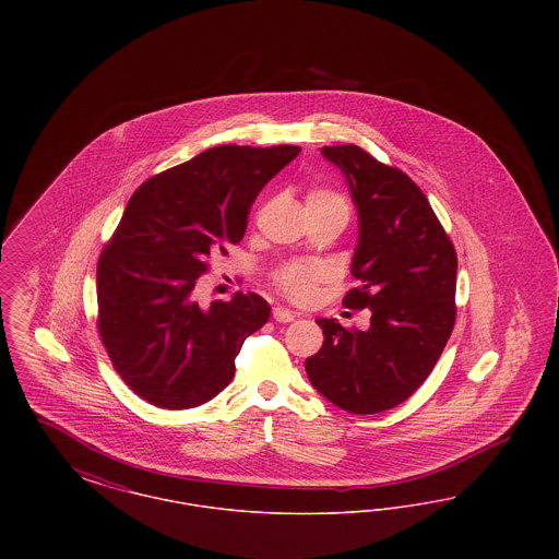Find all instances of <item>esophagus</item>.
Instances as JSON below:
<instances>
[{
  "label": "esophagus",
  "mask_w": 559,
  "mask_h": 559,
  "mask_svg": "<svg viewBox=\"0 0 559 559\" xmlns=\"http://www.w3.org/2000/svg\"><path fill=\"white\" fill-rule=\"evenodd\" d=\"M272 319L276 320V322H292V320L295 319V314H293L292 310H287V308L276 306V308L272 310Z\"/></svg>",
  "instance_id": "1"
}]
</instances>
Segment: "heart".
I'll use <instances>...</instances> for the list:
<instances>
[{"label": "heart", "instance_id": "1", "mask_svg": "<svg viewBox=\"0 0 559 559\" xmlns=\"http://www.w3.org/2000/svg\"><path fill=\"white\" fill-rule=\"evenodd\" d=\"M306 203H340L346 205L344 199L331 190H310L306 197ZM274 285L285 293L287 297H292L293 301H308L314 297L319 283L326 278V270L319 264H299L292 262L285 266L278 267L274 274Z\"/></svg>", "mask_w": 559, "mask_h": 559}]
</instances>
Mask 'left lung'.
<instances>
[{
	"instance_id": "left-lung-1",
	"label": "left lung",
	"mask_w": 559,
	"mask_h": 559,
	"mask_svg": "<svg viewBox=\"0 0 559 559\" xmlns=\"http://www.w3.org/2000/svg\"><path fill=\"white\" fill-rule=\"evenodd\" d=\"M352 190L360 281L344 306L371 310L367 331L319 319L324 342L306 360L310 383L354 415L390 411L411 399L436 367L456 319V251L426 194L399 167L356 144L322 146Z\"/></svg>"
}]
</instances>
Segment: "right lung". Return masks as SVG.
<instances>
[{"label":"right lung","mask_w":559,"mask_h":559,"mask_svg":"<svg viewBox=\"0 0 559 559\" xmlns=\"http://www.w3.org/2000/svg\"><path fill=\"white\" fill-rule=\"evenodd\" d=\"M299 151L222 144L133 192L98 260L96 324L112 369L140 399L182 411L230 383L270 306L255 293L203 306L197 285L210 258L242 239L255 197Z\"/></svg>","instance_id":"obj_1"}]
</instances>
